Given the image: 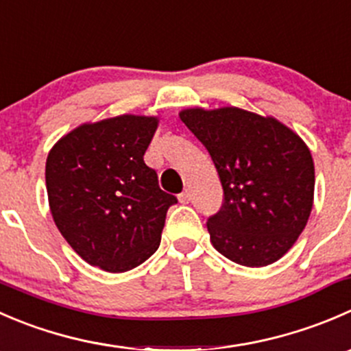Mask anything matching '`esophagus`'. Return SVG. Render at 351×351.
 <instances>
[{
	"label": "esophagus",
	"mask_w": 351,
	"mask_h": 351,
	"mask_svg": "<svg viewBox=\"0 0 351 351\" xmlns=\"http://www.w3.org/2000/svg\"><path fill=\"white\" fill-rule=\"evenodd\" d=\"M179 201H180V203H184V204L189 203V201H191V191L189 189L182 191V193L179 194Z\"/></svg>",
	"instance_id": "obj_1"
}]
</instances>
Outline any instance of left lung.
Wrapping results in <instances>:
<instances>
[{
	"mask_svg": "<svg viewBox=\"0 0 351 351\" xmlns=\"http://www.w3.org/2000/svg\"><path fill=\"white\" fill-rule=\"evenodd\" d=\"M204 145L223 189L208 218L210 241L237 265L261 268L290 251L314 203V160L305 141L275 119L239 107L179 112Z\"/></svg>",
	"mask_w": 351,
	"mask_h": 351,
	"instance_id": "8db88e82",
	"label": "left lung"
}]
</instances>
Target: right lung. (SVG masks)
I'll return each instance as SVG.
<instances>
[{
	"instance_id": "add662e5",
	"label": "right lung",
	"mask_w": 351,
	"mask_h": 351,
	"mask_svg": "<svg viewBox=\"0 0 351 351\" xmlns=\"http://www.w3.org/2000/svg\"><path fill=\"white\" fill-rule=\"evenodd\" d=\"M157 128V116L136 114L83 123L47 155L54 223L83 261L104 271L124 273L147 261L177 203L143 160Z\"/></svg>"
}]
</instances>
